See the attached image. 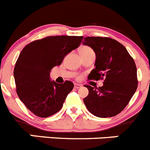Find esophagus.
<instances>
[{"label": "esophagus", "mask_w": 150, "mask_h": 150, "mask_svg": "<svg viewBox=\"0 0 150 150\" xmlns=\"http://www.w3.org/2000/svg\"><path fill=\"white\" fill-rule=\"evenodd\" d=\"M81 86V85L78 84V83H75V84H74V87H75V89H78V88H80Z\"/></svg>", "instance_id": "1"}]
</instances>
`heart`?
Masks as SVG:
<instances>
[{
    "label": "heart",
    "mask_w": 150,
    "mask_h": 150,
    "mask_svg": "<svg viewBox=\"0 0 150 150\" xmlns=\"http://www.w3.org/2000/svg\"><path fill=\"white\" fill-rule=\"evenodd\" d=\"M79 53L80 54H91V53H94V51L88 46H82V47H80Z\"/></svg>",
    "instance_id": "heart-1"
}]
</instances>
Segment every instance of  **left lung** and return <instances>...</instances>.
<instances>
[{"label":"left lung","mask_w":150,"mask_h":150,"mask_svg":"<svg viewBox=\"0 0 150 150\" xmlns=\"http://www.w3.org/2000/svg\"><path fill=\"white\" fill-rule=\"evenodd\" d=\"M83 45L94 50L96 68L89 80H103L99 88L84 85L89 95L83 99L86 107L99 117H113L128 104L138 87L137 68L127 49L116 40L107 37H86Z\"/></svg>","instance_id":"8db88e82"}]
</instances>
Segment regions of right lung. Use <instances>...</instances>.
Instances as JSON below:
<instances>
[{
	"label": "right lung",
	"instance_id": "right-lung-1",
	"mask_svg": "<svg viewBox=\"0 0 150 150\" xmlns=\"http://www.w3.org/2000/svg\"><path fill=\"white\" fill-rule=\"evenodd\" d=\"M83 36H48L28 43L19 54L14 69L16 92L33 114L47 117L60 111L74 84L52 81L50 70L80 46Z\"/></svg>",
	"mask_w": 150,
	"mask_h": 150
}]
</instances>
